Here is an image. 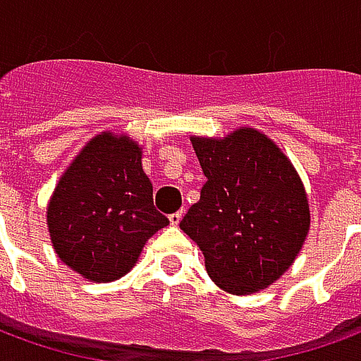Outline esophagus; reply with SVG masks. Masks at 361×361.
I'll use <instances>...</instances> for the list:
<instances>
[{
  "mask_svg": "<svg viewBox=\"0 0 361 361\" xmlns=\"http://www.w3.org/2000/svg\"><path fill=\"white\" fill-rule=\"evenodd\" d=\"M168 219H170V224H172V226H178V224H180V220H181V211L180 212H172V214H170Z\"/></svg>",
  "mask_w": 361,
  "mask_h": 361,
  "instance_id": "1",
  "label": "esophagus"
}]
</instances>
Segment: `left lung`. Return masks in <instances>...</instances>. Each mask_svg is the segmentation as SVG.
<instances>
[{"label": "left lung", "mask_w": 361, "mask_h": 361, "mask_svg": "<svg viewBox=\"0 0 361 361\" xmlns=\"http://www.w3.org/2000/svg\"><path fill=\"white\" fill-rule=\"evenodd\" d=\"M191 142L207 181L180 228L201 247L216 286L259 292L294 263L307 235L302 180L279 147L250 127Z\"/></svg>", "instance_id": "8db88e82"}]
</instances>
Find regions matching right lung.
<instances>
[{"label": "right lung", "instance_id": "obj_1", "mask_svg": "<svg viewBox=\"0 0 361 361\" xmlns=\"http://www.w3.org/2000/svg\"><path fill=\"white\" fill-rule=\"evenodd\" d=\"M168 224L152 203L141 149L111 133L98 135L81 150L48 207L58 257L94 282L123 276L150 235Z\"/></svg>", "mask_w": 361, "mask_h": 361}]
</instances>
